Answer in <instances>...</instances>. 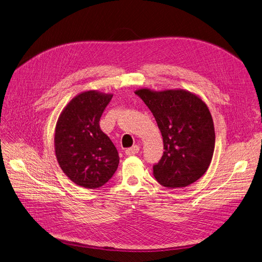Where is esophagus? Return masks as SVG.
<instances>
[{"label": "esophagus", "mask_w": 262, "mask_h": 262, "mask_svg": "<svg viewBox=\"0 0 262 262\" xmlns=\"http://www.w3.org/2000/svg\"><path fill=\"white\" fill-rule=\"evenodd\" d=\"M140 151V146L139 145H134V146H132V147H130V148H128V149H125V155H128V156H132V155H135V154H138Z\"/></svg>", "instance_id": "34e87169"}]
</instances>
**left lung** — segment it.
I'll list each match as a JSON object with an SVG mask.
<instances>
[{"label": "left lung", "instance_id": "8db88e82", "mask_svg": "<svg viewBox=\"0 0 262 262\" xmlns=\"http://www.w3.org/2000/svg\"><path fill=\"white\" fill-rule=\"evenodd\" d=\"M152 113L163 139V155L152 166L166 188L186 187L206 172L215 147L214 123L206 104L189 91H135Z\"/></svg>", "mask_w": 262, "mask_h": 262}]
</instances>
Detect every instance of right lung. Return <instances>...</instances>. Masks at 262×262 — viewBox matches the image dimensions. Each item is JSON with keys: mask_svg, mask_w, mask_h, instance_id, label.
Wrapping results in <instances>:
<instances>
[{"mask_svg": "<svg viewBox=\"0 0 262 262\" xmlns=\"http://www.w3.org/2000/svg\"><path fill=\"white\" fill-rule=\"evenodd\" d=\"M112 97L92 90L80 93L61 113L56 125L60 167L72 182L89 189L106 184L119 163L116 147L100 128Z\"/></svg>", "mask_w": 262, "mask_h": 262, "instance_id": "right-lung-1", "label": "right lung"}]
</instances>
